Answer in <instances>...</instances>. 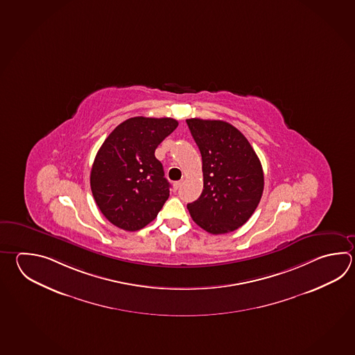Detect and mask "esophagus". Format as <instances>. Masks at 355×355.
<instances>
[{
    "label": "esophagus",
    "mask_w": 355,
    "mask_h": 355,
    "mask_svg": "<svg viewBox=\"0 0 355 355\" xmlns=\"http://www.w3.org/2000/svg\"><path fill=\"white\" fill-rule=\"evenodd\" d=\"M182 181L174 182V189H178L181 187Z\"/></svg>",
    "instance_id": "34e87169"
}]
</instances>
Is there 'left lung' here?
<instances>
[{
    "label": "left lung",
    "instance_id": "8db88e82",
    "mask_svg": "<svg viewBox=\"0 0 355 355\" xmlns=\"http://www.w3.org/2000/svg\"><path fill=\"white\" fill-rule=\"evenodd\" d=\"M202 157L203 189L189 203L196 224L210 234L239 229L261 201L264 175L248 139L221 120H186Z\"/></svg>",
    "mask_w": 355,
    "mask_h": 355
}]
</instances>
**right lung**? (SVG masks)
<instances>
[{"instance_id": "1", "label": "right lung", "mask_w": 355, "mask_h": 355, "mask_svg": "<svg viewBox=\"0 0 355 355\" xmlns=\"http://www.w3.org/2000/svg\"><path fill=\"white\" fill-rule=\"evenodd\" d=\"M177 126L171 117H131L103 141L89 182L94 201L111 224L137 232L162 210L171 184L154 153Z\"/></svg>"}]
</instances>
